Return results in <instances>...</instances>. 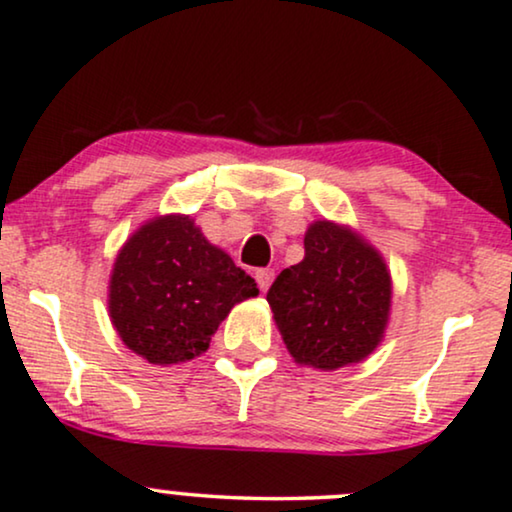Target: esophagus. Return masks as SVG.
<instances>
[{
	"instance_id": "esophagus-1",
	"label": "esophagus",
	"mask_w": 512,
	"mask_h": 512,
	"mask_svg": "<svg viewBox=\"0 0 512 512\" xmlns=\"http://www.w3.org/2000/svg\"><path fill=\"white\" fill-rule=\"evenodd\" d=\"M255 278H257V286H260L262 293H267L271 281H274V269H257Z\"/></svg>"
}]
</instances>
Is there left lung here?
<instances>
[{
  "label": "left lung",
  "instance_id": "1",
  "mask_svg": "<svg viewBox=\"0 0 512 512\" xmlns=\"http://www.w3.org/2000/svg\"><path fill=\"white\" fill-rule=\"evenodd\" d=\"M267 302L297 364L335 371L359 364L383 340L392 278L380 252L349 226L309 224L304 260L283 269Z\"/></svg>",
  "mask_w": 512,
  "mask_h": 512
}]
</instances>
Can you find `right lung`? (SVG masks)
<instances>
[{
    "instance_id": "obj_1",
    "label": "right lung",
    "mask_w": 512,
    "mask_h": 512,
    "mask_svg": "<svg viewBox=\"0 0 512 512\" xmlns=\"http://www.w3.org/2000/svg\"><path fill=\"white\" fill-rule=\"evenodd\" d=\"M250 278L186 215L146 222L122 245L108 286L115 331L148 364L200 357L234 304L255 297Z\"/></svg>"
}]
</instances>
